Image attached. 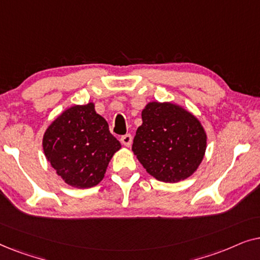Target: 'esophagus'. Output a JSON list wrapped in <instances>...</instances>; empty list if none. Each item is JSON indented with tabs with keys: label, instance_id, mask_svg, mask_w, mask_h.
Returning a JSON list of instances; mask_svg holds the SVG:
<instances>
[{
	"label": "esophagus",
	"instance_id": "1",
	"mask_svg": "<svg viewBox=\"0 0 260 260\" xmlns=\"http://www.w3.org/2000/svg\"><path fill=\"white\" fill-rule=\"evenodd\" d=\"M120 142H122L125 147H130L131 143H133V136H131L130 134L124 135V136L120 137Z\"/></svg>",
	"mask_w": 260,
	"mask_h": 260
}]
</instances>
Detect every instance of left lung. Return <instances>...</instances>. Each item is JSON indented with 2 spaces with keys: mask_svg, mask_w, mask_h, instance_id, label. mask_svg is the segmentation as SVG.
I'll use <instances>...</instances> for the list:
<instances>
[{
  "mask_svg": "<svg viewBox=\"0 0 260 260\" xmlns=\"http://www.w3.org/2000/svg\"><path fill=\"white\" fill-rule=\"evenodd\" d=\"M142 120L133 151L145 170L163 182L189 177L206 151L207 137L201 123L180 106L156 102L145 106Z\"/></svg>",
  "mask_w": 260,
  "mask_h": 260,
  "instance_id": "left-lung-1",
  "label": "left lung"
}]
</instances>
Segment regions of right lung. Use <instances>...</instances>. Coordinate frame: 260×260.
I'll return each mask as SVG.
<instances>
[{
  "mask_svg": "<svg viewBox=\"0 0 260 260\" xmlns=\"http://www.w3.org/2000/svg\"><path fill=\"white\" fill-rule=\"evenodd\" d=\"M44 151L56 174L67 184L90 188L104 177L120 143L94 105H76L61 113L46 130Z\"/></svg>",
  "mask_w": 260,
  "mask_h": 260,
  "instance_id": "1",
  "label": "right lung"
}]
</instances>
